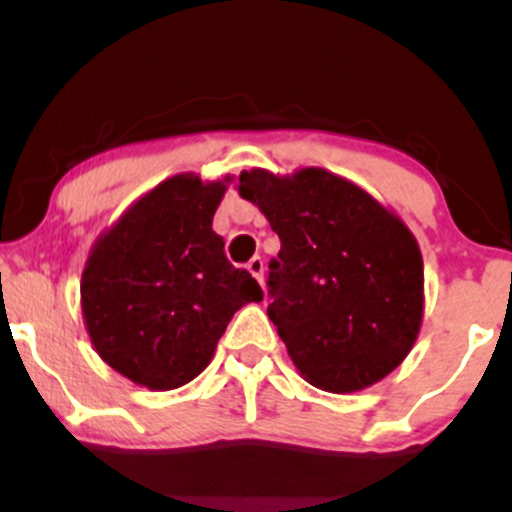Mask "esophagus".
Segmentation results:
<instances>
[{
	"instance_id": "esophagus-1",
	"label": "esophagus",
	"mask_w": 512,
	"mask_h": 512,
	"mask_svg": "<svg viewBox=\"0 0 512 512\" xmlns=\"http://www.w3.org/2000/svg\"><path fill=\"white\" fill-rule=\"evenodd\" d=\"M248 269H250V274L255 276V279L262 284V274H264V260H262V257H257V255L252 257V260L248 262Z\"/></svg>"
}]
</instances>
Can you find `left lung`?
Masks as SVG:
<instances>
[{"label": "left lung", "instance_id": "obj_1", "mask_svg": "<svg viewBox=\"0 0 512 512\" xmlns=\"http://www.w3.org/2000/svg\"><path fill=\"white\" fill-rule=\"evenodd\" d=\"M281 240L267 315L310 385L356 392L392 373L419 337L424 260L416 238L354 182L322 168L240 173Z\"/></svg>", "mask_w": 512, "mask_h": 512}]
</instances>
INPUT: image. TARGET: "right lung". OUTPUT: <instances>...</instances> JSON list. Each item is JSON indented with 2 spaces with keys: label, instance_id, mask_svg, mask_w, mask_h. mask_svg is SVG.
<instances>
[{
  "label": "right lung",
  "instance_id": "right-lung-1",
  "mask_svg": "<svg viewBox=\"0 0 512 512\" xmlns=\"http://www.w3.org/2000/svg\"><path fill=\"white\" fill-rule=\"evenodd\" d=\"M226 185L182 173L129 207L93 245L81 310L98 356L132 383L175 390L214 356L236 310L260 303L211 219Z\"/></svg>",
  "mask_w": 512,
  "mask_h": 512
}]
</instances>
